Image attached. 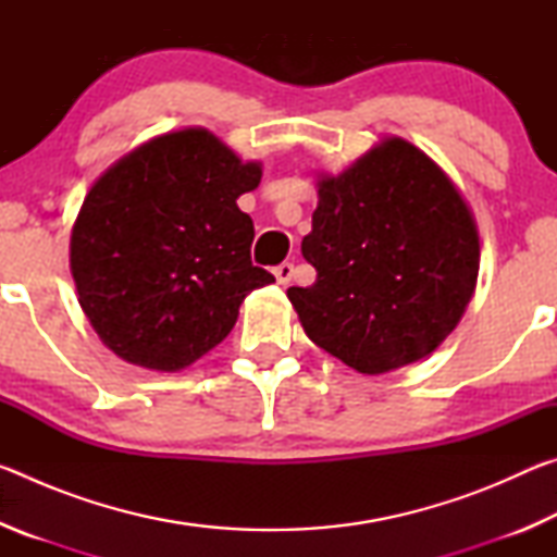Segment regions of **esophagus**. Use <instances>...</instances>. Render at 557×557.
I'll use <instances>...</instances> for the list:
<instances>
[{"label": "esophagus", "instance_id": "obj_1", "mask_svg": "<svg viewBox=\"0 0 557 557\" xmlns=\"http://www.w3.org/2000/svg\"><path fill=\"white\" fill-rule=\"evenodd\" d=\"M272 272H275L280 285H289V280L295 277V265H292V262H282V265H277Z\"/></svg>", "mask_w": 557, "mask_h": 557}]
</instances>
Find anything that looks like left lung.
Masks as SVG:
<instances>
[{"instance_id":"1","label":"left lung","mask_w":557,"mask_h":557,"mask_svg":"<svg viewBox=\"0 0 557 557\" xmlns=\"http://www.w3.org/2000/svg\"><path fill=\"white\" fill-rule=\"evenodd\" d=\"M301 256L312 287H289L307 336L358 373L435 351L474 295L479 235L455 184L405 139H385L319 182Z\"/></svg>"}]
</instances>
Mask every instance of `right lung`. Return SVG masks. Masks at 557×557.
<instances>
[{
    "label": "right lung",
    "mask_w": 557,
    "mask_h": 557,
    "mask_svg": "<svg viewBox=\"0 0 557 557\" xmlns=\"http://www.w3.org/2000/svg\"><path fill=\"white\" fill-rule=\"evenodd\" d=\"M260 176L211 132L184 129L98 178L73 225L71 272L102 344L178 371L231 334L243 299L275 282L252 265L256 228L235 203Z\"/></svg>",
    "instance_id": "obj_1"
}]
</instances>
